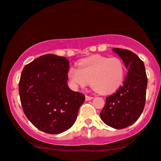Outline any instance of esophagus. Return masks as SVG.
<instances>
[{
	"label": "esophagus",
	"mask_w": 161,
	"mask_h": 161,
	"mask_svg": "<svg viewBox=\"0 0 161 161\" xmlns=\"http://www.w3.org/2000/svg\"><path fill=\"white\" fill-rule=\"evenodd\" d=\"M93 98L92 96L89 95H86V101H89V100H91Z\"/></svg>",
	"instance_id": "1"
}]
</instances>
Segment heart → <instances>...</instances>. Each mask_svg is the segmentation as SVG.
I'll return each mask as SVG.
<instances>
[{
    "label": "heart",
    "mask_w": 161,
    "mask_h": 161,
    "mask_svg": "<svg viewBox=\"0 0 161 161\" xmlns=\"http://www.w3.org/2000/svg\"><path fill=\"white\" fill-rule=\"evenodd\" d=\"M124 73V64L120 58L95 55L82 60L79 67H70L68 77L75 87H85L91 81L95 90L110 93L121 85Z\"/></svg>",
    "instance_id": "b5f03b06"
}]
</instances>
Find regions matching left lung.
<instances>
[{
  "mask_svg": "<svg viewBox=\"0 0 161 161\" xmlns=\"http://www.w3.org/2000/svg\"><path fill=\"white\" fill-rule=\"evenodd\" d=\"M112 51L122 59L128 74L118 91L106 98L100 117L107 125L121 130L133 124L143 112L148 79L145 64L136 54L121 48Z\"/></svg>",
  "mask_w": 161,
  "mask_h": 161,
  "instance_id": "8db88e82",
  "label": "left lung"
}]
</instances>
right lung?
<instances>
[{
  "label": "right lung",
  "mask_w": 161,
  "mask_h": 161,
  "mask_svg": "<svg viewBox=\"0 0 161 161\" xmlns=\"http://www.w3.org/2000/svg\"><path fill=\"white\" fill-rule=\"evenodd\" d=\"M69 60L47 54L24 67L19 83L23 110L41 131L58 134L69 130L77 119L85 95L67 84Z\"/></svg>",
  "instance_id": "right-lung-1"
}]
</instances>
